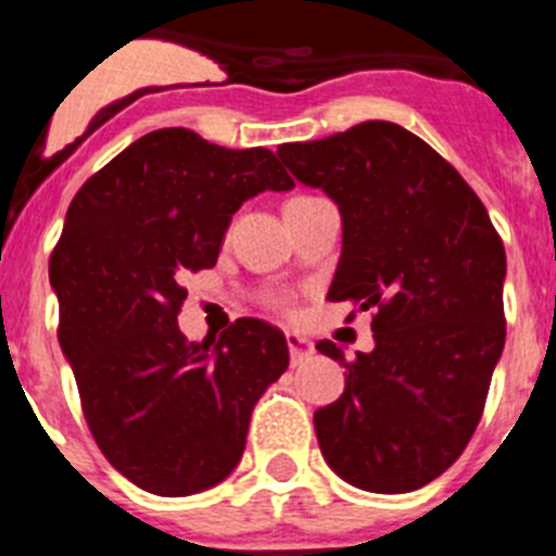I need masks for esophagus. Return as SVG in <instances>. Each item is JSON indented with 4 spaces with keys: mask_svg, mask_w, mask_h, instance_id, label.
Instances as JSON below:
<instances>
[{
    "mask_svg": "<svg viewBox=\"0 0 556 556\" xmlns=\"http://www.w3.org/2000/svg\"><path fill=\"white\" fill-rule=\"evenodd\" d=\"M287 345H289V356H292V365H301L303 358H308L314 353L312 339H306L303 333H287Z\"/></svg>",
    "mask_w": 556,
    "mask_h": 556,
    "instance_id": "obj_1",
    "label": "esophagus"
}]
</instances>
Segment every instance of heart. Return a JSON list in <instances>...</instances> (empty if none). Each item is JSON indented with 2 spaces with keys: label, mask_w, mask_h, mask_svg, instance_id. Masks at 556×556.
<instances>
[{
  "label": "heart",
  "mask_w": 556,
  "mask_h": 556,
  "mask_svg": "<svg viewBox=\"0 0 556 556\" xmlns=\"http://www.w3.org/2000/svg\"><path fill=\"white\" fill-rule=\"evenodd\" d=\"M275 303H278V306H283V301H275Z\"/></svg>",
  "instance_id": "heart-1"
}]
</instances>
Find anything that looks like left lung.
<instances>
[{"instance_id": "1", "label": "left lung", "mask_w": 556, "mask_h": 556, "mask_svg": "<svg viewBox=\"0 0 556 556\" xmlns=\"http://www.w3.org/2000/svg\"><path fill=\"white\" fill-rule=\"evenodd\" d=\"M278 159L342 214L328 301L372 308L370 353L345 362V392L314 412L323 456L370 493H409L470 443L507 337V255L488 208L415 132L362 122Z\"/></svg>"}]
</instances>
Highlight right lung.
Wrapping results in <instances>:
<instances>
[{"mask_svg":"<svg viewBox=\"0 0 556 556\" xmlns=\"http://www.w3.org/2000/svg\"><path fill=\"white\" fill-rule=\"evenodd\" d=\"M275 152L228 150L186 127L132 141L83 184L49 258L58 339L86 424L147 493H200L239 465L253 406L289 367L287 337L255 317L186 342L180 278L217 264L244 200L292 189Z\"/></svg>","mask_w":556,"mask_h":556,"instance_id":"1","label":"right lung"}]
</instances>
